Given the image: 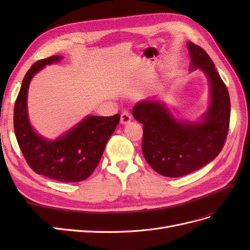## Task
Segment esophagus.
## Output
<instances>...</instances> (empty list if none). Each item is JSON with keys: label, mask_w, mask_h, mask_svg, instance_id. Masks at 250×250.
I'll list each match as a JSON object with an SVG mask.
<instances>
[{"label": "esophagus", "mask_w": 250, "mask_h": 250, "mask_svg": "<svg viewBox=\"0 0 250 250\" xmlns=\"http://www.w3.org/2000/svg\"><path fill=\"white\" fill-rule=\"evenodd\" d=\"M131 120V115L129 111L124 110L122 113H121V123L122 124H127L128 122H130Z\"/></svg>", "instance_id": "34e87169"}]
</instances>
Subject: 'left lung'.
<instances>
[{
    "instance_id": "8db88e82",
    "label": "left lung",
    "mask_w": 250,
    "mask_h": 250,
    "mask_svg": "<svg viewBox=\"0 0 250 250\" xmlns=\"http://www.w3.org/2000/svg\"><path fill=\"white\" fill-rule=\"evenodd\" d=\"M191 70L207 75L210 104L201 122H179L167 106L144 100L132 109V116L144 125L142 150L150 167L161 175L180 177L204 167L220 153L228 137L230 118L229 90L208 53L188 42Z\"/></svg>"
}]
</instances>
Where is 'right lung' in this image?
Segmentation results:
<instances>
[{"label":"right lung","instance_id":"1","mask_svg":"<svg viewBox=\"0 0 250 250\" xmlns=\"http://www.w3.org/2000/svg\"><path fill=\"white\" fill-rule=\"evenodd\" d=\"M62 58L55 55L41 59L30 67L14 104L13 126L21 153L35 173L62 183H78L90 176L99 164L106 143L119 124L120 115L87 116L55 141L37 134L30 125L27 112L30 81L44 65Z\"/></svg>","mask_w":250,"mask_h":250}]
</instances>
